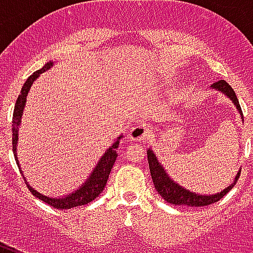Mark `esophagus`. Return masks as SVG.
<instances>
[{"mask_svg":"<svg viewBox=\"0 0 253 253\" xmlns=\"http://www.w3.org/2000/svg\"><path fill=\"white\" fill-rule=\"evenodd\" d=\"M150 134V128L145 123H137L130 128V138L134 141H142L146 139Z\"/></svg>","mask_w":253,"mask_h":253,"instance_id":"34e87169","label":"esophagus"}]
</instances>
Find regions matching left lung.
Instances as JSON below:
<instances>
[{
	"mask_svg": "<svg viewBox=\"0 0 253 253\" xmlns=\"http://www.w3.org/2000/svg\"><path fill=\"white\" fill-rule=\"evenodd\" d=\"M212 88L221 90L223 93L228 96L229 99L232 100L234 103V105L237 107L240 115H243V111H241V107H240L239 99L234 93L233 88L229 85L225 80H219L217 83H214ZM244 121V118H243ZM148 161H149V168H150V175H152V179H153L154 187L159 192L160 195L164 198L165 201L168 203H172V205H180V206H192V207H201V206H209L211 203H215L219 199H222L223 196L228 194L229 191L232 190L234 187V184L239 180L240 173H237L236 179L232 183V186H229L228 188H225L223 191H221L219 194H215V195H198V194H194V192H190L186 188H183L179 184H176L175 181L170 180L169 176L165 173V170L163 169V167L160 165V163L156 159L154 153L149 149L148 150Z\"/></svg>",
	"mask_w": 253,
	"mask_h": 253,
	"instance_id": "left-lung-1",
	"label": "left lung"
}]
</instances>
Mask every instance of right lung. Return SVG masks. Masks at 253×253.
<instances>
[{"instance_id": "obj_1", "label": "right lung", "mask_w": 253, "mask_h": 253, "mask_svg": "<svg viewBox=\"0 0 253 253\" xmlns=\"http://www.w3.org/2000/svg\"><path fill=\"white\" fill-rule=\"evenodd\" d=\"M52 66V62H47L44 66L42 67L41 70L35 72L32 76L28 77V80L25 81L24 86L20 92L19 97L16 100V104H14V111H13V121H12V145H13V154L14 159H16V163H17V157H16V143H17V131H19V125L20 119H21V115H23V110H24L25 105V99H27V94L30 92L31 85L35 81L36 78L41 76L42 73H44L46 70H48L50 67ZM119 139L121 137L116 139L114 145L111 146L105 154L100 159L99 164L94 168V170L92 172V175L89 177L86 183L84 184L80 190H77L76 192H73L70 195L65 196V198H48V196H44L36 192L32 187L28 186L27 183V187L30 188V191L32 192V195H35L36 198H39L41 201H43L47 205L55 207V209H72V207L76 206H84L89 202L94 201L97 196L103 192L105 184H107V180H108V176H110V172L114 167V163H115L116 157H118V146H119ZM20 169V168H19ZM25 180V179H24Z\"/></svg>"}]
</instances>
